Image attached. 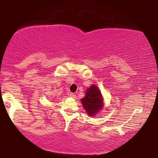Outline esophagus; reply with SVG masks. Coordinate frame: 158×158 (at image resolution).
<instances>
[{
  "mask_svg": "<svg viewBox=\"0 0 158 158\" xmlns=\"http://www.w3.org/2000/svg\"><path fill=\"white\" fill-rule=\"evenodd\" d=\"M69 96H70V97H71V98H76V95L73 94V93H70V94H69Z\"/></svg>",
  "mask_w": 158,
  "mask_h": 158,
  "instance_id": "1",
  "label": "esophagus"
}]
</instances>
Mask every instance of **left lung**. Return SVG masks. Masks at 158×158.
<instances>
[{
    "label": "left lung",
    "instance_id": "obj_1",
    "mask_svg": "<svg viewBox=\"0 0 158 158\" xmlns=\"http://www.w3.org/2000/svg\"><path fill=\"white\" fill-rule=\"evenodd\" d=\"M81 103L87 114L94 116L103 106V97L96 85H93L85 91V96L81 98Z\"/></svg>",
    "mask_w": 158,
    "mask_h": 158
}]
</instances>
